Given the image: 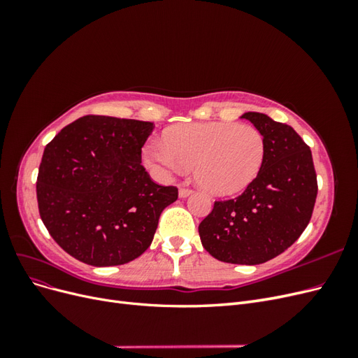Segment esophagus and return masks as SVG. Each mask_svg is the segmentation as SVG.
Returning <instances> with one entry per match:
<instances>
[{
    "label": "esophagus",
    "instance_id": "obj_1",
    "mask_svg": "<svg viewBox=\"0 0 358 358\" xmlns=\"http://www.w3.org/2000/svg\"><path fill=\"white\" fill-rule=\"evenodd\" d=\"M192 192V189L191 188H188V187H180L179 188V197H188L189 196V194Z\"/></svg>",
    "mask_w": 358,
    "mask_h": 358
}]
</instances>
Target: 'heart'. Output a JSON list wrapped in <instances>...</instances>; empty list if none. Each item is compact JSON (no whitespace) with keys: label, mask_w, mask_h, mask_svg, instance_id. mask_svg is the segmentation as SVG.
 Segmentation results:
<instances>
[{"label":"heart","mask_w":358,"mask_h":358,"mask_svg":"<svg viewBox=\"0 0 358 358\" xmlns=\"http://www.w3.org/2000/svg\"><path fill=\"white\" fill-rule=\"evenodd\" d=\"M266 155L264 136L252 125L229 122L173 128L164 143L143 149L146 164L159 175L196 167L199 185L215 196L243 191L259 173Z\"/></svg>","instance_id":"heart-1"}]
</instances>
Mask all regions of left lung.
<instances>
[{
  "mask_svg": "<svg viewBox=\"0 0 358 358\" xmlns=\"http://www.w3.org/2000/svg\"><path fill=\"white\" fill-rule=\"evenodd\" d=\"M242 117L264 136L263 166L241 196L215 201L199 233L220 262L254 266L282 254L305 231L318 182L310 149L294 128L257 112Z\"/></svg>",
  "mask_w": 358,
  "mask_h": 358,
  "instance_id": "8db88e82",
  "label": "left lung"
}]
</instances>
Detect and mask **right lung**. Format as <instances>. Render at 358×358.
<instances>
[{
	"label": "right lung",
	"instance_id": "1",
	"mask_svg": "<svg viewBox=\"0 0 358 358\" xmlns=\"http://www.w3.org/2000/svg\"><path fill=\"white\" fill-rule=\"evenodd\" d=\"M152 122L86 115L48 143L37 176L40 218L64 251L96 267L119 266L152 243L176 187L142 166Z\"/></svg>",
	"mask_w": 358,
	"mask_h": 358
}]
</instances>
